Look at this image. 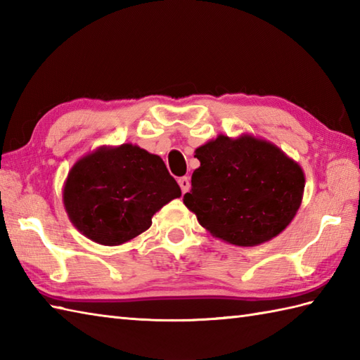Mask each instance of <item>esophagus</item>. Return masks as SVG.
Segmentation results:
<instances>
[{"instance_id": "1", "label": "esophagus", "mask_w": 360, "mask_h": 360, "mask_svg": "<svg viewBox=\"0 0 360 360\" xmlns=\"http://www.w3.org/2000/svg\"><path fill=\"white\" fill-rule=\"evenodd\" d=\"M179 187H181V190H182V193H186V192H188V188H190V179L187 178V176H182V178H179Z\"/></svg>"}]
</instances>
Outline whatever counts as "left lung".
<instances>
[{"label": "left lung", "instance_id": "obj_1", "mask_svg": "<svg viewBox=\"0 0 360 360\" xmlns=\"http://www.w3.org/2000/svg\"><path fill=\"white\" fill-rule=\"evenodd\" d=\"M195 158L201 165L182 201L215 238L258 246L285 231L300 209L303 168L269 141L219 134Z\"/></svg>", "mask_w": 360, "mask_h": 360}]
</instances>
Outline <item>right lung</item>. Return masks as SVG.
Returning <instances> with one entry per match:
<instances>
[{"label": "right lung", "mask_w": 360, "mask_h": 360, "mask_svg": "<svg viewBox=\"0 0 360 360\" xmlns=\"http://www.w3.org/2000/svg\"><path fill=\"white\" fill-rule=\"evenodd\" d=\"M181 188L164 160L133 143L98 147L68 173L63 205L71 223L102 246H120L151 226Z\"/></svg>", "instance_id": "obj_1"}]
</instances>
